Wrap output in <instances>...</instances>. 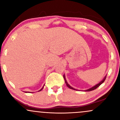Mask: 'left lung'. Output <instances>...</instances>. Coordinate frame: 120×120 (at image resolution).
Wrapping results in <instances>:
<instances>
[{
  "label": "left lung",
  "instance_id": "left-lung-1",
  "mask_svg": "<svg viewBox=\"0 0 120 120\" xmlns=\"http://www.w3.org/2000/svg\"><path fill=\"white\" fill-rule=\"evenodd\" d=\"M63 77H64V80H65V82L66 85H67V86H68V87L69 88V89H73V90H77V89H74V88L72 87H71V86H70V85H69L68 82H67V80H66L65 76V75H64H64H63ZM106 77H107V75H105V76L104 77V78H103V79H102V80H101V81H100V82H99V83H98V84H96V85H95L94 86L92 87L91 88H90V89H87V90H85V91H93V90H95V89H97V88L100 85H101V84H102V83H103V82H104V81H105V78H106Z\"/></svg>",
  "mask_w": 120,
  "mask_h": 120
}]
</instances>
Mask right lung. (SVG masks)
Segmentation results:
<instances>
[{
    "label": "right lung",
    "mask_w": 120,
    "mask_h": 120,
    "mask_svg": "<svg viewBox=\"0 0 120 120\" xmlns=\"http://www.w3.org/2000/svg\"><path fill=\"white\" fill-rule=\"evenodd\" d=\"M44 86H45V85H44ZM44 86H43V87H42V89H41V90H39V91H41V90H42L43 89V87H44ZM25 93H26V92H25Z\"/></svg>",
    "instance_id": "1"
}]
</instances>
